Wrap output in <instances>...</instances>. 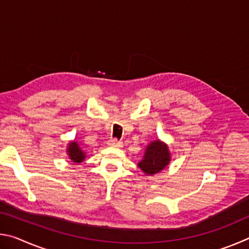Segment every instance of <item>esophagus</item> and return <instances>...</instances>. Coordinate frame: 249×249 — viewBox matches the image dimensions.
I'll use <instances>...</instances> for the list:
<instances>
[{"instance_id":"esophagus-1","label":"esophagus","mask_w":249,"mask_h":249,"mask_svg":"<svg viewBox=\"0 0 249 249\" xmlns=\"http://www.w3.org/2000/svg\"><path fill=\"white\" fill-rule=\"evenodd\" d=\"M107 145L109 147H117V148H120V147L123 146V142H122L121 141H117L114 138V140H109L108 142H107Z\"/></svg>"}]
</instances>
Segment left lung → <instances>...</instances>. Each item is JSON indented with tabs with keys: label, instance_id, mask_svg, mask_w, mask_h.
<instances>
[{
	"label": "left lung",
	"instance_id": "left-lung-1",
	"mask_svg": "<svg viewBox=\"0 0 249 249\" xmlns=\"http://www.w3.org/2000/svg\"><path fill=\"white\" fill-rule=\"evenodd\" d=\"M171 156L165 142L159 140L151 142L146 147L144 157L138 162V167L147 176L158 174L169 165Z\"/></svg>",
	"mask_w": 249,
	"mask_h": 249
}]
</instances>
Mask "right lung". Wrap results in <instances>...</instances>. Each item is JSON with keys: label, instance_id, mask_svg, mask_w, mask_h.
I'll list each match as a JSON object with an SVG mask.
<instances>
[{"label": "right lung", "instance_id": "1", "mask_svg": "<svg viewBox=\"0 0 249 249\" xmlns=\"http://www.w3.org/2000/svg\"><path fill=\"white\" fill-rule=\"evenodd\" d=\"M67 154H68L69 158L72 160V162L79 163L82 162L84 158H86V153L81 149V147L75 141L71 142L68 144V148H67Z\"/></svg>", "mask_w": 249, "mask_h": 249}]
</instances>
